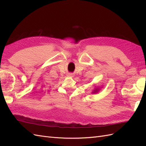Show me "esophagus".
Returning <instances> with one entry per match:
<instances>
[{
  "label": "esophagus",
  "instance_id": "34e87169",
  "mask_svg": "<svg viewBox=\"0 0 146 146\" xmlns=\"http://www.w3.org/2000/svg\"><path fill=\"white\" fill-rule=\"evenodd\" d=\"M69 76H72V74H69Z\"/></svg>",
  "mask_w": 146,
  "mask_h": 146
}]
</instances>
